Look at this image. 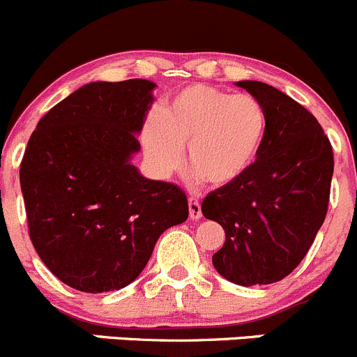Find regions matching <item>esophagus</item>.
Wrapping results in <instances>:
<instances>
[{
	"instance_id": "1",
	"label": "esophagus",
	"mask_w": 357,
	"mask_h": 357,
	"mask_svg": "<svg viewBox=\"0 0 357 357\" xmlns=\"http://www.w3.org/2000/svg\"><path fill=\"white\" fill-rule=\"evenodd\" d=\"M189 216L192 220H199L203 216V211H201L199 201L194 199V197H189Z\"/></svg>"
}]
</instances>
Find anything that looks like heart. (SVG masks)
Returning a JSON list of instances; mask_svg holds the SVG:
<instances>
[{
    "instance_id": "heart-1",
    "label": "heart",
    "mask_w": 357,
    "mask_h": 357,
    "mask_svg": "<svg viewBox=\"0 0 357 357\" xmlns=\"http://www.w3.org/2000/svg\"><path fill=\"white\" fill-rule=\"evenodd\" d=\"M266 135L263 105L249 94L189 86L141 132L153 170L170 177L182 168L183 146L196 177L215 187L237 182L255 167Z\"/></svg>"
}]
</instances>
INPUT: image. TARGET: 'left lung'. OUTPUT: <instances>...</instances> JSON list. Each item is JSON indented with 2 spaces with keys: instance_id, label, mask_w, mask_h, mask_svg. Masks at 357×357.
<instances>
[{
  "instance_id": "8db88e82",
  "label": "left lung",
  "mask_w": 357,
  "mask_h": 357,
  "mask_svg": "<svg viewBox=\"0 0 357 357\" xmlns=\"http://www.w3.org/2000/svg\"><path fill=\"white\" fill-rule=\"evenodd\" d=\"M263 105L266 135L255 167L204 197L203 215L225 230L213 266L237 285L285 278L310 251L328 209L333 151L321 125L287 94L241 80Z\"/></svg>"
}]
</instances>
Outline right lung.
<instances>
[{"label": "right lung", "instance_id": "1", "mask_svg": "<svg viewBox=\"0 0 357 357\" xmlns=\"http://www.w3.org/2000/svg\"><path fill=\"white\" fill-rule=\"evenodd\" d=\"M156 84L91 82L39 120L20 165L29 235L39 258L80 292L123 289L160 235L189 216L187 196L132 165Z\"/></svg>", "mask_w": 357, "mask_h": 357}]
</instances>
